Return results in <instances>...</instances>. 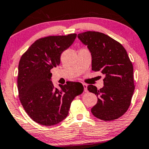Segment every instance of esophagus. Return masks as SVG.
Listing matches in <instances>:
<instances>
[{"label": "esophagus", "instance_id": "1", "mask_svg": "<svg viewBox=\"0 0 149 149\" xmlns=\"http://www.w3.org/2000/svg\"><path fill=\"white\" fill-rule=\"evenodd\" d=\"M83 88H84V91L85 92H88V85H87V84H85V83H83Z\"/></svg>", "mask_w": 149, "mask_h": 149}]
</instances>
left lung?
I'll return each instance as SVG.
<instances>
[{
	"mask_svg": "<svg viewBox=\"0 0 149 149\" xmlns=\"http://www.w3.org/2000/svg\"><path fill=\"white\" fill-rule=\"evenodd\" d=\"M78 37L91 52L92 71L105 75L103 88L88 87L98 99L92 113L104 121L119 118L129 109L135 88L133 66L127 51L119 42L100 32H83Z\"/></svg>",
	"mask_w": 149,
	"mask_h": 149,
	"instance_id": "8db88e82",
	"label": "left lung"
}]
</instances>
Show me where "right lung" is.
I'll use <instances>...</instances> for the list:
<instances>
[{
    "label": "right lung",
    "mask_w": 149,
    "mask_h": 149,
    "mask_svg": "<svg viewBox=\"0 0 149 149\" xmlns=\"http://www.w3.org/2000/svg\"><path fill=\"white\" fill-rule=\"evenodd\" d=\"M76 33L50 36L36 40L19 63V97L25 111L37 123L56 125L66 118L71 102L83 93V85L66 82L54 88L50 70L60 64L61 54L73 44Z\"/></svg>",
    "instance_id": "right-lung-1"
}]
</instances>
